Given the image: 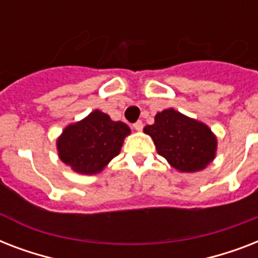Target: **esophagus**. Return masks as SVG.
<instances>
[{"mask_svg": "<svg viewBox=\"0 0 258 258\" xmlns=\"http://www.w3.org/2000/svg\"><path fill=\"white\" fill-rule=\"evenodd\" d=\"M133 127L137 130V131H142V130H143V123H142V120H139V121H137V123H135Z\"/></svg>", "mask_w": 258, "mask_h": 258, "instance_id": "esophagus-1", "label": "esophagus"}]
</instances>
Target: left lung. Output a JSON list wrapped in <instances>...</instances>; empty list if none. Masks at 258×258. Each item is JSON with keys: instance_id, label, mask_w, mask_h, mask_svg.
<instances>
[{"instance_id": "1", "label": "left lung", "mask_w": 258, "mask_h": 258, "mask_svg": "<svg viewBox=\"0 0 258 258\" xmlns=\"http://www.w3.org/2000/svg\"><path fill=\"white\" fill-rule=\"evenodd\" d=\"M143 131L153 138L158 154L178 171H201L216 157L217 138L212 130L174 108L158 112L154 124Z\"/></svg>"}]
</instances>
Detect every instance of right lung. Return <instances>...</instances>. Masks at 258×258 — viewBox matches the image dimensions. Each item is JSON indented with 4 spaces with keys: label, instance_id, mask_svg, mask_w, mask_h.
Here are the masks:
<instances>
[{
    "label": "right lung",
    "instance_id": "right-lung-1",
    "mask_svg": "<svg viewBox=\"0 0 258 258\" xmlns=\"http://www.w3.org/2000/svg\"><path fill=\"white\" fill-rule=\"evenodd\" d=\"M131 130L95 109L83 120L67 125L57 139L58 157L79 174H97L119 155Z\"/></svg>",
    "mask_w": 258,
    "mask_h": 258
}]
</instances>
